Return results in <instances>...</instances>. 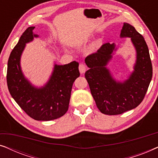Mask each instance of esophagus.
<instances>
[{"mask_svg":"<svg viewBox=\"0 0 158 158\" xmlns=\"http://www.w3.org/2000/svg\"><path fill=\"white\" fill-rule=\"evenodd\" d=\"M79 71L81 74H83L85 73L86 71V66L84 64H80L79 65Z\"/></svg>","mask_w":158,"mask_h":158,"instance_id":"esophagus-1","label":"esophagus"}]
</instances>
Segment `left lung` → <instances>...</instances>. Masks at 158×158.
Instances as JSON below:
<instances>
[{
	"label": "left lung",
	"instance_id": "left-lung-1",
	"mask_svg": "<svg viewBox=\"0 0 158 158\" xmlns=\"http://www.w3.org/2000/svg\"><path fill=\"white\" fill-rule=\"evenodd\" d=\"M121 37H130L137 52L134 71L124 82L116 81L106 68L116 50L115 44L106 43L85 62L90 69L85 73L90 93L101 113L117 115L138 106L144 98L152 77V66L144 39L135 28L124 23Z\"/></svg>",
	"mask_w": 158,
	"mask_h": 158
}]
</instances>
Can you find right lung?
<instances>
[{"instance_id": "add662e5", "label": "right lung", "mask_w": 158, "mask_h": 158, "mask_svg": "<svg viewBox=\"0 0 158 158\" xmlns=\"http://www.w3.org/2000/svg\"><path fill=\"white\" fill-rule=\"evenodd\" d=\"M34 27L27 28L19 39L8 58L7 85L18 105L34 119L50 121L61 117L68 111L73 84L80 76L79 63L55 64L50 78L45 85L36 88L26 78L21 69V56L26 44L31 42Z\"/></svg>"}]
</instances>
